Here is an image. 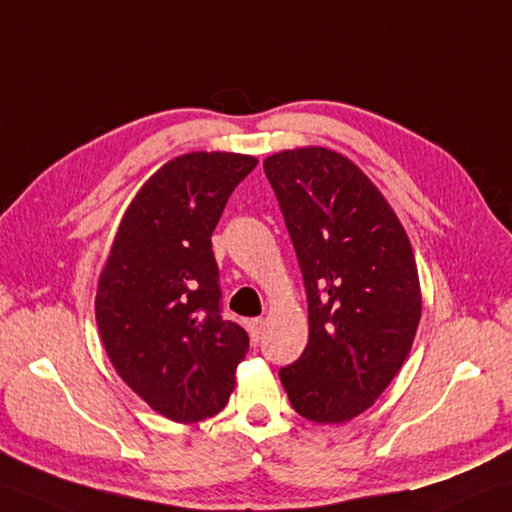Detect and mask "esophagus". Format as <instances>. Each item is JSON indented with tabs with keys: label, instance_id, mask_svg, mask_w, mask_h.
<instances>
[{
	"label": "esophagus",
	"instance_id": "obj_1",
	"mask_svg": "<svg viewBox=\"0 0 512 512\" xmlns=\"http://www.w3.org/2000/svg\"><path fill=\"white\" fill-rule=\"evenodd\" d=\"M248 331H251V340L257 344L264 334V318H251L248 320Z\"/></svg>",
	"mask_w": 512,
	"mask_h": 512
}]
</instances>
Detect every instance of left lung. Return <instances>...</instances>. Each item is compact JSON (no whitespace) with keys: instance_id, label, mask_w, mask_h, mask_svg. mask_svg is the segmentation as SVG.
<instances>
[{"instance_id":"1","label":"left lung","mask_w":512,"mask_h":512,"mask_svg":"<svg viewBox=\"0 0 512 512\" xmlns=\"http://www.w3.org/2000/svg\"><path fill=\"white\" fill-rule=\"evenodd\" d=\"M264 172L299 257L310 316V342L281 368V384L301 417L347 423L395 379L417 334L421 285L408 233L340 152L283 150Z\"/></svg>"}]
</instances>
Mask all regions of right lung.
Here are the masks:
<instances>
[{
  "label": "right lung",
  "instance_id": "obj_1",
  "mask_svg": "<svg viewBox=\"0 0 512 512\" xmlns=\"http://www.w3.org/2000/svg\"><path fill=\"white\" fill-rule=\"evenodd\" d=\"M255 157L187 152L141 185L100 272L95 320L128 388L176 423L218 414L248 334L222 318L211 233Z\"/></svg>",
  "mask_w": 512,
  "mask_h": 512
}]
</instances>
